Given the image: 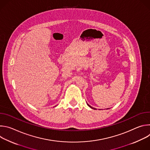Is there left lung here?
<instances>
[{"label": "left lung", "instance_id": "left-lung-1", "mask_svg": "<svg viewBox=\"0 0 150 150\" xmlns=\"http://www.w3.org/2000/svg\"><path fill=\"white\" fill-rule=\"evenodd\" d=\"M87 105H88V106L90 107V108H91V109H95V110H96V109H95V108H92V107H91V105H89L88 104H87Z\"/></svg>", "mask_w": 150, "mask_h": 150}]
</instances>
